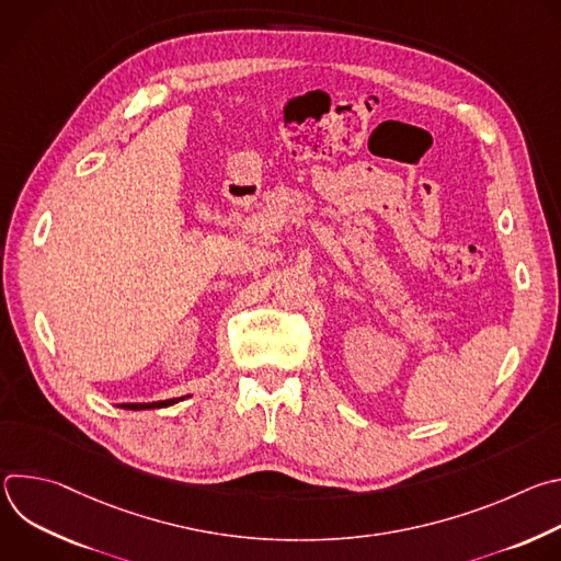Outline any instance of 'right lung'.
<instances>
[{
  "label": "right lung",
  "mask_w": 561,
  "mask_h": 561,
  "mask_svg": "<svg viewBox=\"0 0 561 561\" xmlns=\"http://www.w3.org/2000/svg\"><path fill=\"white\" fill-rule=\"evenodd\" d=\"M182 399V397H180ZM178 399H167V402H152V404H122V409H128V411H144V409H164V407H171L175 404Z\"/></svg>",
  "instance_id": "right-lung-1"
}]
</instances>
